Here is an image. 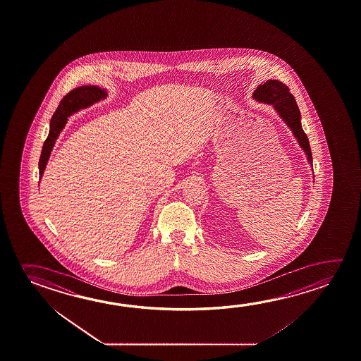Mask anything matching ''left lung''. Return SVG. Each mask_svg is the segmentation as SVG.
<instances>
[{"label": "left lung", "mask_w": 361, "mask_h": 361, "mask_svg": "<svg viewBox=\"0 0 361 361\" xmlns=\"http://www.w3.org/2000/svg\"><path fill=\"white\" fill-rule=\"evenodd\" d=\"M252 97L257 102L273 106L278 116L283 119L284 123L292 130L300 147L307 156L308 164L312 166V152L307 136L302 128L301 112L295 103V97L290 94L288 87L279 80H267L266 83L259 84L257 87Z\"/></svg>", "instance_id": "8db88e82"}]
</instances>
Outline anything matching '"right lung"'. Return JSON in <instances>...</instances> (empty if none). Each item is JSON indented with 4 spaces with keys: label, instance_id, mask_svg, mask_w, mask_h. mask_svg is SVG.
<instances>
[{
    "label": "right lung",
    "instance_id": "add662e5",
    "mask_svg": "<svg viewBox=\"0 0 361 361\" xmlns=\"http://www.w3.org/2000/svg\"><path fill=\"white\" fill-rule=\"evenodd\" d=\"M106 89L101 88L98 85H83L73 89L60 102L58 109L50 121V130L49 136L44 146H42V156L39 160V175L42 178V173L45 171V167L48 165L49 157L53 151L55 141L58 140L60 132L66 127V121L71 114L79 112L80 109L93 106L97 102L104 99L106 97Z\"/></svg>",
    "mask_w": 361,
    "mask_h": 361
}]
</instances>
